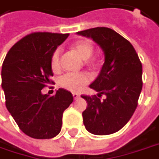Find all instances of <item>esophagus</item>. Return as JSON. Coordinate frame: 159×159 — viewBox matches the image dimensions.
<instances>
[{"label": "esophagus", "mask_w": 159, "mask_h": 159, "mask_svg": "<svg viewBox=\"0 0 159 159\" xmlns=\"http://www.w3.org/2000/svg\"><path fill=\"white\" fill-rule=\"evenodd\" d=\"M73 98L75 99V100H77L78 98H80V95L78 94H76V93H73Z\"/></svg>", "instance_id": "1"}]
</instances>
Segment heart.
<instances>
[{"instance_id":"heart-1","label":"heart","mask_w":159,"mask_h":159,"mask_svg":"<svg viewBox=\"0 0 159 159\" xmlns=\"http://www.w3.org/2000/svg\"><path fill=\"white\" fill-rule=\"evenodd\" d=\"M72 49L78 56L86 62L89 66L95 65V62H89L94 52V47L89 42L80 41L76 42L72 46ZM51 66L53 71H58L60 70V51L57 49L53 52L51 58ZM89 76L84 72L81 73H67L62 76L58 80L59 86L71 92H79L89 83Z\"/></svg>"}]
</instances>
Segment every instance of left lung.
Masks as SVG:
<instances>
[{
    "label": "left lung",
    "instance_id": "obj_1",
    "mask_svg": "<svg viewBox=\"0 0 159 159\" xmlns=\"http://www.w3.org/2000/svg\"><path fill=\"white\" fill-rule=\"evenodd\" d=\"M90 38L102 49L105 62L89 87L96 95H82L87 101L83 112L86 129L95 135L118 132L129 121L138 106L142 89V64L129 41L107 27H95L77 33ZM104 94L106 98L100 100Z\"/></svg>",
    "mask_w": 159,
    "mask_h": 159
}]
</instances>
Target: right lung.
<instances>
[{
    "label": "right lung",
    "mask_w": 159,
    "mask_h": 159,
    "mask_svg": "<svg viewBox=\"0 0 159 159\" xmlns=\"http://www.w3.org/2000/svg\"><path fill=\"white\" fill-rule=\"evenodd\" d=\"M69 33H33L10 49L2 69L6 107L20 129L33 139H52L60 133L63 113L73 95L58 89L50 96L42 89L53 76L51 58Z\"/></svg>",
    "instance_id": "right-lung-1"
}]
</instances>
